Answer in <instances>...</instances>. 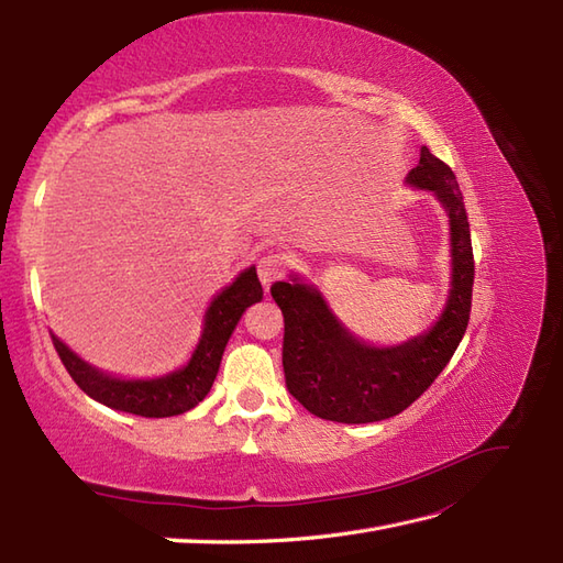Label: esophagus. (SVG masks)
<instances>
[{
    "label": "esophagus",
    "instance_id": "34e87169",
    "mask_svg": "<svg viewBox=\"0 0 563 563\" xmlns=\"http://www.w3.org/2000/svg\"><path fill=\"white\" fill-rule=\"evenodd\" d=\"M283 273V256L268 254L258 261V280L263 288H271L273 280H278Z\"/></svg>",
    "mask_w": 563,
    "mask_h": 563
}]
</instances>
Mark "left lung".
<instances>
[{"instance_id":"1","label":"left lung","mask_w":563,"mask_h":563,"mask_svg":"<svg viewBox=\"0 0 563 563\" xmlns=\"http://www.w3.org/2000/svg\"><path fill=\"white\" fill-rule=\"evenodd\" d=\"M406 186L433 194L450 224L448 300L426 331L401 343L375 345L345 329L324 292L305 275L290 273L271 288L285 319V385L309 413L327 421L375 423L401 413L445 369L470 324L474 254L457 178L421 147Z\"/></svg>"}]
</instances>
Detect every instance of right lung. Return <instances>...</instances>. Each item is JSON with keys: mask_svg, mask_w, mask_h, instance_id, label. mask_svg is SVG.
I'll return each instance as SVG.
<instances>
[{"mask_svg": "<svg viewBox=\"0 0 563 563\" xmlns=\"http://www.w3.org/2000/svg\"><path fill=\"white\" fill-rule=\"evenodd\" d=\"M263 300L256 266H249L212 297L202 317L200 339L188 363L159 377H118L89 365L53 333L55 351L84 394L109 409L145 418L186 413L208 397L222 363L227 341L246 307Z\"/></svg>", "mask_w": 563, "mask_h": 563, "instance_id": "right-lung-1", "label": "right lung"}]
</instances>
